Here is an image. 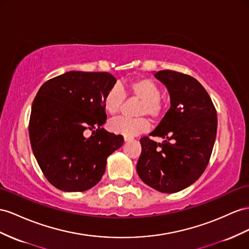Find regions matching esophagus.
I'll list each match as a JSON object with an SVG mask.
<instances>
[{"label": "esophagus", "instance_id": "1", "mask_svg": "<svg viewBox=\"0 0 249 249\" xmlns=\"http://www.w3.org/2000/svg\"><path fill=\"white\" fill-rule=\"evenodd\" d=\"M132 140V138H128V137H124V141L125 142H129V141H131Z\"/></svg>", "mask_w": 249, "mask_h": 249}]
</instances>
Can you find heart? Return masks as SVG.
Here are the masks:
<instances>
[{
  "label": "heart",
  "instance_id": "heart-1",
  "mask_svg": "<svg viewBox=\"0 0 249 249\" xmlns=\"http://www.w3.org/2000/svg\"><path fill=\"white\" fill-rule=\"evenodd\" d=\"M162 87L149 78L136 79L126 85L125 89L116 84L112 85L104 94L102 104L107 113L114 116L122 107L126 94L140 101L136 109V116H148L152 121L161 120L166 111V102L161 95ZM108 128L113 133L132 138L149 129V122L145 117L135 119L117 118L108 123Z\"/></svg>",
  "mask_w": 249,
  "mask_h": 249
}]
</instances>
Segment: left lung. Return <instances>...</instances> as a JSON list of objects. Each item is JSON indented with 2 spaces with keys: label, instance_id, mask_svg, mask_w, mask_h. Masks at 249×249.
Instances as JSON below:
<instances>
[{
  "label": "left lung",
  "instance_id": "obj_1",
  "mask_svg": "<svg viewBox=\"0 0 249 249\" xmlns=\"http://www.w3.org/2000/svg\"><path fill=\"white\" fill-rule=\"evenodd\" d=\"M155 76L168 89L170 108L150 133L143 137L137 164L141 180L161 193L174 194L195 183L205 170L216 136L215 108L209 94L193 76L160 70Z\"/></svg>",
  "mask_w": 249,
  "mask_h": 249
}]
</instances>
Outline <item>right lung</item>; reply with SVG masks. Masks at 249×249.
Wrapping results in <instances>:
<instances>
[{"label": "right lung", "mask_w": 249, "mask_h": 249, "mask_svg": "<svg viewBox=\"0 0 249 249\" xmlns=\"http://www.w3.org/2000/svg\"><path fill=\"white\" fill-rule=\"evenodd\" d=\"M117 83L108 72L68 71L44 83L31 107L29 138L50 184L67 193L85 191L105 173L108 156L124 143L102 126L104 94ZM93 135L87 138L85 131Z\"/></svg>", "instance_id": "add662e5"}]
</instances>
